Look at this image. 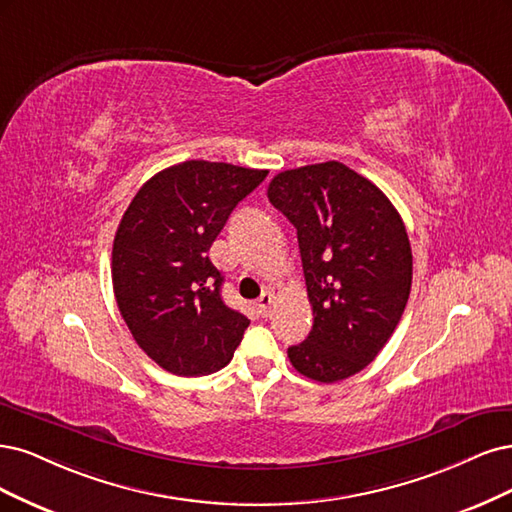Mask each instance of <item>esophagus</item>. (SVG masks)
<instances>
[{"mask_svg":"<svg viewBox=\"0 0 512 512\" xmlns=\"http://www.w3.org/2000/svg\"><path fill=\"white\" fill-rule=\"evenodd\" d=\"M272 304H274V295L270 291H263L259 295V300H257V312H259V315L261 317H268L270 310H272Z\"/></svg>","mask_w":512,"mask_h":512,"instance_id":"esophagus-1","label":"esophagus"}]
</instances>
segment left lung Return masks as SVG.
Masks as SVG:
<instances>
[{"mask_svg": "<svg viewBox=\"0 0 512 512\" xmlns=\"http://www.w3.org/2000/svg\"><path fill=\"white\" fill-rule=\"evenodd\" d=\"M268 197L298 229L312 329L289 361L319 383L344 381L381 353L412 283L404 221L389 197L340 161L276 174Z\"/></svg>", "mask_w": 512, "mask_h": 512, "instance_id": "8db88e82", "label": "left lung"}]
</instances>
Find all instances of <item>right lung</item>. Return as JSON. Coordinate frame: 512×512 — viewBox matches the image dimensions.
Listing matches in <instances>:
<instances>
[{
  "label": "right lung",
  "instance_id": "obj_1",
  "mask_svg": "<svg viewBox=\"0 0 512 512\" xmlns=\"http://www.w3.org/2000/svg\"><path fill=\"white\" fill-rule=\"evenodd\" d=\"M268 170L193 159L157 172L131 200L112 244V289L140 349L178 376L225 368L249 327L221 298L208 251Z\"/></svg>",
  "mask_w": 512,
  "mask_h": 512
}]
</instances>
